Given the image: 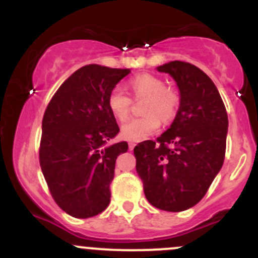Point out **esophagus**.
<instances>
[{
  "mask_svg": "<svg viewBox=\"0 0 258 258\" xmlns=\"http://www.w3.org/2000/svg\"><path fill=\"white\" fill-rule=\"evenodd\" d=\"M135 146H136V142H134V141H130L128 142V148H130V150H134V148H135Z\"/></svg>",
  "mask_w": 258,
  "mask_h": 258,
  "instance_id": "esophagus-1",
  "label": "esophagus"
}]
</instances>
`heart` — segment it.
<instances>
[{"instance_id":"obj_1","label":"heart","mask_w":258,"mask_h":258,"mask_svg":"<svg viewBox=\"0 0 258 258\" xmlns=\"http://www.w3.org/2000/svg\"><path fill=\"white\" fill-rule=\"evenodd\" d=\"M128 88L136 98L146 97L142 117L127 121L121 127V136L128 141H141L155 134L163 122L172 121L178 112L181 97L177 90L166 86L165 81L156 75L141 74L128 81ZM132 100L119 87L108 92L107 107L118 121H124L131 112Z\"/></svg>"}]
</instances>
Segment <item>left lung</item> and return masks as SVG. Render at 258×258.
Wrapping results in <instances>:
<instances>
[{
    "mask_svg": "<svg viewBox=\"0 0 258 258\" xmlns=\"http://www.w3.org/2000/svg\"><path fill=\"white\" fill-rule=\"evenodd\" d=\"M157 71L175 79L181 102L167 131L135 147L136 170L152 206L181 212L204 199L222 167L227 112L215 83L195 64L171 61Z\"/></svg>",
    "mask_w": 258,
    "mask_h": 258,
    "instance_id": "left-lung-1",
    "label": "left lung"
}]
</instances>
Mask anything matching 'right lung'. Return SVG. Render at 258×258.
I'll use <instances>...</instances> for the list:
<instances>
[{
    "mask_svg": "<svg viewBox=\"0 0 258 258\" xmlns=\"http://www.w3.org/2000/svg\"><path fill=\"white\" fill-rule=\"evenodd\" d=\"M130 72L101 64L81 67L59 86L43 114L41 170L54 202L72 217H93L111 201L116 158L128 145L105 147L119 131L107 96Z\"/></svg>",
    "mask_w": 258,
    "mask_h": 258,
    "instance_id": "right-lung-1",
    "label": "right lung"
}]
</instances>
